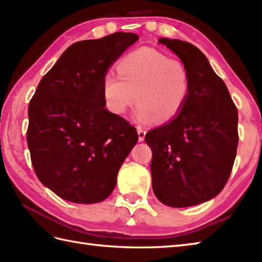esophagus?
Masks as SVG:
<instances>
[{
    "instance_id": "obj_1",
    "label": "esophagus",
    "mask_w": 262,
    "mask_h": 262,
    "mask_svg": "<svg viewBox=\"0 0 262 262\" xmlns=\"http://www.w3.org/2000/svg\"><path fill=\"white\" fill-rule=\"evenodd\" d=\"M137 133H138V140L140 142H143L145 140V135H146V130L142 127H137Z\"/></svg>"
}]
</instances>
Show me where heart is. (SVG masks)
Returning a JSON list of instances; mask_svg holds the SVG:
<instances>
[{
	"label": "heart",
	"instance_id": "1",
	"mask_svg": "<svg viewBox=\"0 0 262 262\" xmlns=\"http://www.w3.org/2000/svg\"><path fill=\"white\" fill-rule=\"evenodd\" d=\"M118 75L107 72L102 79L103 101L110 113L126 114L136 101L133 118L149 124L170 121L181 113L191 92V75L179 58L153 48L129 53L117 65Z\"/></svg>",
	"mask_w": 262,
	"mask_h": 262
}]
</instances>
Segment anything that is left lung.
I'll return each mask as SVG.
<instances>
[{
	"instance_id": "obj_1",
	"label": "left lung",
	"mask_w": 262,
	"mask_h": 262,
	"mask_svg": "<svg viewBox=\"0 0 262 262\" xmlns=\"http://www.w3.org/2000/svg\"><path fill=\"white\" fill-rule=\"evenodd\" d=\"M187 65L191 92L176 118L149 130L152 187L161 203L189 207L217 196L229 180L238 143L237 109L224 81L192 43L161 38Z\"/></svg>"
}]
</instances>
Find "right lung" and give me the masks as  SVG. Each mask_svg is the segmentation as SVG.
I'll return each mask as SVG.
<instances>
[{"label":"right lung","mask_w":262,"mask_h":262,"mask_svg":"<svg viewBox=\"0 0 262 262\" xmlns=\"http://www.w3.org/2000/svg\"><path fill=\"white\" fill-rule=\"evenodd\" d=\"M138 39L115 32L77 41L39 82L28 107L27 143L38 179L60 198L102 202L136 145V128L104 108L102 79Z\"/></svg>","instance_id":"add662e5"}]
</instances>
